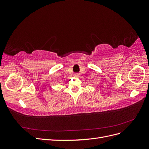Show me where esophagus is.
Returning <instances> with one entry per match:
<instances>
[{
    "instance_id": "1",
    "label": "esophagus",
    "mask_w": 149,
    "mask_h": 149,
    "mask_svg": "<svg viewBox=\"0 0 149 149\" xmlns=\"http://www.w3.org/2000/svg\"><path fill=\"white\" fill-rule=\"evenodd\" d=\"M74 77H78V76H79V73H75L74 74Z\"/></svg>"
}]
</instances>
